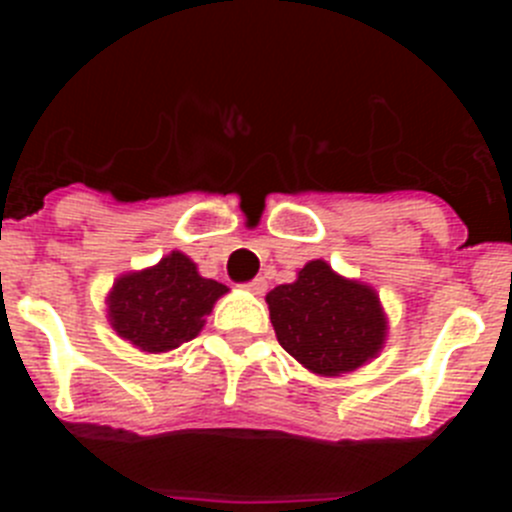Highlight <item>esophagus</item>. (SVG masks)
Masks as SVG:
<instances>
[{
    "label": "esophagus",
    "instance_id": "34e87169",
    "mask_svg": "<svg viewBox=\"0 0 512 512\" xmlns=\"http://www.w3.org/2000/svg\"><path fill=\"white\" fill-rule=\"evenodd\" d=\"M266 287H269V282H266L264 277H256L253 282L246 284V289H248V292H253V295H264Z\"/></svg>",
    "mask_w": 512,
    "mask_h": 512
}]
</instances>
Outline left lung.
Here are the masks:
<instances>
[{
	"instance_id": "obj_1",
	"label": "left lung",
	"mask_w": 512,
	"mask_h": 512,
	"mask_svg": "<svg viewBox=\"0 0 512 512\" xmlns=\"http://www.w3.org/2000/svg\"><path fill=\"white\" fill-rule=\"evenodd\" d=\"M266 305L284 351L320 377L351 374L377 359L390 333L377 289L341 277L323 259L271 289Z\"/></svg>"
}]
</instances>
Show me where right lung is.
<instances>
[{"label":"right lung","instance_id":"right-lung-1","mask_svg":"<svg viewBox=\"0 0 512 512\" xmlns=\"http://www.w3.org/2000/svg\"><path fill=\"white\" fill-rule=\"evenodd\" d=\"M223 295L225 284L202 277L187 253L171 251L148 269L120 274L104 305L122 341L146 354H166L205 328Z\"/></svg>","mask_w":512,"mask_h":512}]
</instances>
